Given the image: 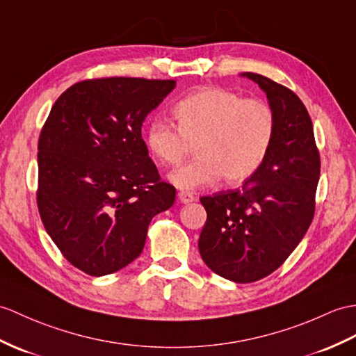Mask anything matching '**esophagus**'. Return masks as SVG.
Returning <instances> with one entry per match:
<instances>
[{
	"label": "esophagus",
	"instance_id": "34e87169",
	"mask_svg": "<svg viewBox=\"0 0 356 356\" xmlns=\"http://www.w3.org/2000/svg\"><path fill=\"white\" fill-rule=\"evenodd\" d=\"M179 200L181 203H191L195 200V195L189 191H180L179 193Z\"/></svg>",
	"mask_w": 356,
	"mask_h": 356
}]
</instances>
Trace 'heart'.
Wrapping results in <instances>:
<instances>
[{"label":"heart","mask_w":356,"mask_h":356,"mask_svg":"<svg viewBox=\"0 0 356 356\" xmlns=\"http://www.w3.org/2000/svg\"><path fill=\"white\" fill-rule=\"evenodd\" d=\"M177 126L156 118L145 131V145L165 167L197 156L170 175L177 188L194 189L222 176L243 184L261 168L276 136V113L259 98H244L225 88H203L175 106Z\"/></svg>","instance_id":"b5f03b06"}]
</instances>
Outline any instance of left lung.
<instances>
[{"label":"left lung","mask_w":356,"mask_h":356,"mask_svg":"<svg viewBox=\"0 0 356 356\" xmlns=\"http://www.w3.org/2000/svg\"><path fill=\"white\" fill-rule=\"evenodd\" d=\"M243 76L267 94L276 136L267 159L241 188L200 198L208 218L198 250L218 276L250 284L282 266L307 234L316 212L320 154L300 98L261 74Z\"/></svg>","instance_id":"1"}]
</instances>
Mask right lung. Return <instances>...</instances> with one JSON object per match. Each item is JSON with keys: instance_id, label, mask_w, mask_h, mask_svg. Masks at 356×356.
<instances>
[{"instance_id": "1", "label": "right lung", "mask_w": 356, "mask_h": 356, "mask_svg": "<svg viewBox=\"0 0 356 356\" xmlns=\"http://www.w3.org/2000/svg\"><path fill=\"white\" fill-rule=\"evenodd\" d=\"M175 80L89 79L57 98L38 143V209L66 261L89 276L124 268L176 188L161 180L140 135Z\"/></svg>"}]
</instances>
